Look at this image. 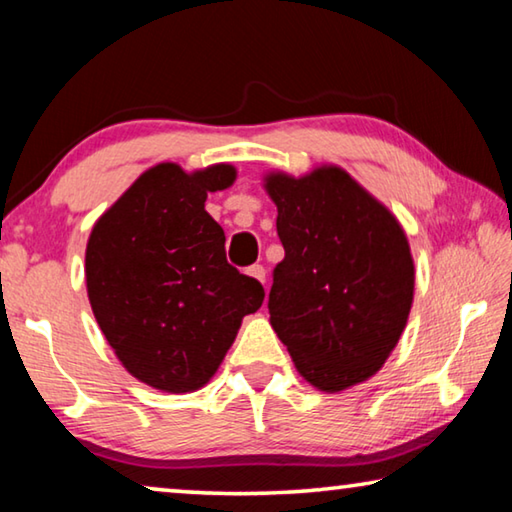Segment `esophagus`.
<instances>
[{
	"label": "esophagus",
	"instance_id": "obj_1",
	"mask_svg": "<svg viewBox=\"0 0 512 512\" xmlns=\"http://www.w3.org/2000/svg\"><path fill=\"white\" fill-rule=\"evenodd\" d=\"M248 275H250V277H255V280H257V282H262V284L266 282V271H264V266H259V264L250 266V268H248Z\"/></svg>",
	"mask_w": 512,
	"mask_h": 512
}]
</instances>
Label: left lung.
I'll list each match as a JSON object with an SVG mask.
<instances>
[{
    "label": "left lung",
    "instance_id": "1",
    "mask_svg": "<svg viewBox=\"0 0 512 512\" xmlns=\"http://www.w3.org/2000/svg\"><path fill=\"white\" fill-rule=\"evenodd\" d=\"M284 259L268 293L271 325L296 370L325 393L377 375L409 320L415 266L395 214L336 164L271 171Z\"/></svg>",
    "mask_w": 512,
    "mask_h": 512
}]
</instances>
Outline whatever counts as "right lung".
Wrapping results in <instances>:
<instances>
[{"label":"right lung","mask_w":512,"mask_h":512,"mask_svg":"<svg viewBox=\"0 0 512 512\" xmlns=\"http://www.w3.org/2000/svg\"><path fill=\"white\" fill-rule=\"evenodd\" d=\"M237 180L232 164L146 169L103 212L85 248L92 314L117 359L162 393H192L219 370L264 289L225 259L210 192Z\"/></svg>","instance_id":"add662e5"}]
</instances>
